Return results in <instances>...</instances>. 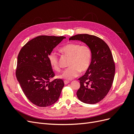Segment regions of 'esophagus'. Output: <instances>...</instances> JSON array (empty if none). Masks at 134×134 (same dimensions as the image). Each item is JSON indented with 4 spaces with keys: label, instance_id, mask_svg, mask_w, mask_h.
Segmentation results:
<instances>
[{
    "label": "esophagus",
    "instance_id": "1",
    "mask_svg": "<svg viewBox=\"0 0 134 134\" xmlns=\"http://www.w3.org/2000/svg\"><path fill=\"white\" fill-rule=\"evenodd\" d=\"M69 82H69V81H68V80H65V81H64V84H68Z\"/></svg>",
    "mask_w": 134,
    "mask_h": 134
}]
</instances>
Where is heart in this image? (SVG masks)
Segmentation results:
<instances>
[{"label":"heart","mask_w":134,"mask_h":134,"mask_svg":"<svg viewBox=\"0 0 134 134\" xmlns=\"http://www.w3.org/2000/svg\"><path fill=\"white\" fill-rule=\"evenodd\" d=\"M63 54L70 56L69 65L70 67L64 70L59 78L71 80L78 76L80 71H86L90 66L92 59L91 48L86 44H80L78 42H70L64 44L60 48ZM50 65L56 71L60 70L58 54L51 52L48 56Z\"/></svg>","instance_id":"heart-1"}]
</instances>
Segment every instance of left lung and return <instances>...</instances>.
<instances>
[{
  "mask_svg": "<svg viewBox=\"0 0 134 134\" xmlns=\"http://www.w3.org/2000/svg\"><path fill=\"white\" fill-rule=\"evenodd\" d=\"M69 40L83 42L92 51L90 66L78 79L80 86L76 96L85 103H98L108 94L114 79L115 65L110 48L103 40L94 35H76Z\"/></svg>",
  "mask_w": 134,
  "mask_h": 134,
  "instance_id": "obj_1",
  "label": "left lung"
}]
</instances>
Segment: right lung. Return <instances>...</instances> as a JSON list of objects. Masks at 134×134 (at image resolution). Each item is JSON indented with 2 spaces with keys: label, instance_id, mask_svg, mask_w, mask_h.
I'll use <instances>...</instances> for the list:
<instances>
[{
  "label": "right lung",
  "instance_id": "add662e5",
  "mask_svg": "<svg viewBox=\"0 0 134 134\" xmlns=\"http://www.w3.org/2000/svg\"><path fill=\"white\" fill-rule=\"evenodd\" d=\"M65 37L39 36L24 45L18 55L15 75L27 98L36 106L45 107L55 103L64 86L55 79L48 56Z\"/></svg>",
  "mask_w": 134,
  "mask_h": 134
}]
</instances>
